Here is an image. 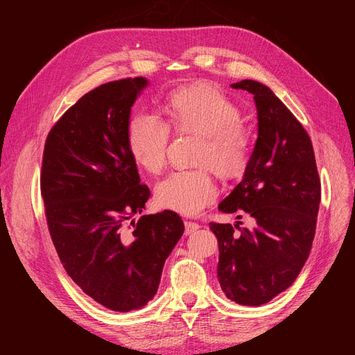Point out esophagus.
<instances>
[{"instance_id": "obj_1", "label": "esophagus", "mask_w": 355, "mask_h": 355, "mask_svg": "<svg viewBox=\"0 0 355 355\" xmlns=\"http://www.w3.org/2000/svg\"><path fill=\"white\" fill-rule=\"evenodd\" d=\"M197 230H200V225H198V223L191 222V220H187V222H185V235L194 234Z\"/></svg>"}]
</instances>
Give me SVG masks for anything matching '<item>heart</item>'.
<instances>
[{
  "label": "heart",
  "instance_id": "obj_1",
  "mask_svg": "<svg viewBox=\"0 0 355 355\" xmlns=\"http://www.w3.org/2000/svg\"><path fill=\"white\" fill-rule=\"evenodd\" d=\"M168 123L179 135H197L196 163L210 166L218 175L237 176L252 151V135L241 124V111L211 84L179 89L167 99ZM128 148L136 163L149 173L164 167L170 128L163 118L137 112L128 124ZM218 196L209 167L179 168L161 179L155 200L161 207L182 214H197Z\"/></svg>",
  "mask_w": 355,
  "mask_h": 355
}]
</instances>
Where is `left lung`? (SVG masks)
Instances as JSON below:
<instances>
[{
	"label": "left lung",
	"mask_w": 355,
	"mask_h": 355,
	"mask_svg": "<svg viewBox=\"0 0 355 355\" xmlns=\"http://www.w3.org/2000/svg\"><path fill=\"white\" fill-rule=\"evenodd\" d=\"M232 89L253 94L257 139L244 176L220 201L223 213L245 211L240 222L209 227L219 244L218 280L235 304L259 306L293 284L313 245L321 185L311 139L295 115L265 84L243 80ZM241 218V216H237Z\"/></svg>",
	"instance_id": "8db88e82"
}]
</instances>
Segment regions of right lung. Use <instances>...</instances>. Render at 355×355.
<instances>
[{
	"instance_id": "obj_1",
	"label": "right lung",
	"mask_w": 355,
	"mask_h": 355,
	"mask_svg": "<svg viewBox=\"0 0 355 355\" xmlns=\"http://www.w3.org/2000/svg\"><path fill=\"white\" fill-rule=\"evenodd\" d=\"M144 77L99 85L62 115L42 157L41 196L59 259L73 283L105 308H144L164 262L184 234L175 211L145 214L151 192L141 185L127 132Z\"/></svg>"
}]
</instances>
